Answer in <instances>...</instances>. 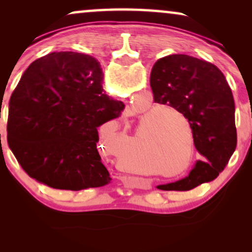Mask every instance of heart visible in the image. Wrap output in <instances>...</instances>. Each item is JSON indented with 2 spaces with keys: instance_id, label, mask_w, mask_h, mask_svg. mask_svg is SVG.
Wrapping results in <instances>:
<instances>
[{
  "instance_id": "b5f03b06",
  "label": "heart",
  "mask_w": 252,
  "mask_h": 252,
  "mask_svg": "<svg viewBox=\"0 0 252 252\" xmlns=\"http://www.w3.org/2000/svg\"><path fill=\"white\" fill-rule=\"evenodd\" d=\"M172 113L180 117L184 120L185 125H187L189 128L187 118L174 106L157 104L154 105L148 113V117H153V120L156 124V130L153 139H151V133L146 136V144L150 142L151 156L159 160L165 166H179L182 165L186 158V136L185 134L181 136ZM140 124H142V120ZM141 140H142V130L140 129L135 130V133L127 137L125 141H122L123 148L119 158H129L132 156V151L140 146Z\"/></svg>"
}]
</instances>
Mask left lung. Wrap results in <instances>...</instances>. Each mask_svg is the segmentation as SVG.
Instances as JSON below:
<instances>
[{"mask_svg":"<svg viewBox=\"0 0 252 252\" xmlns=\"http://www.w3.org/2000/svg\"><path fill=\"white\" fill-rule=\"evenodd\" d=\"M154 99L184 113L201 159L186 178L158 185L161 190L187 191L215 180L236 148L235 105L226 78L216 65L188 55H168L151 70Z\"/></svg>","mask_w":252,"mask_h":252,"instance_id":"left-lung-1","label":"left lung"}]
</instances>
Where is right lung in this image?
<instances>
[{"instance_id":"add662e5","label":"right lung","mask_w":252,"mask_h":252,"mask_svg":"<svg viewBox=\"0 0 252 252\" xmlns=\"http://www.w3.org/2000/svg\"><path fill=\"white\" fill-rule=\"evenodd\" d=\"M99 62L73 51L34 61L9 103L8 143L31 178L81 190L111 182L96 144L97 128L125 104L103 93Z\"/></svg>"}]
</instances>
